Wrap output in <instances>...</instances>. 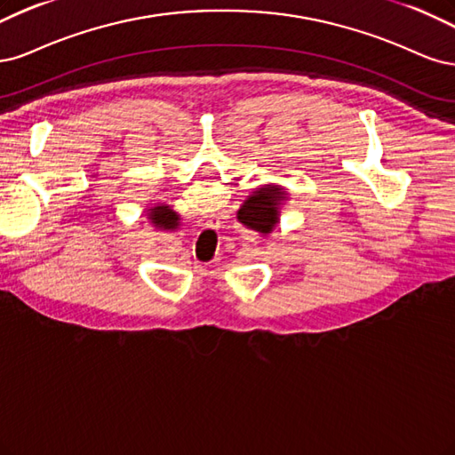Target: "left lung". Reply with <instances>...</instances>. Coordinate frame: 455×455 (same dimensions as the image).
Returning <instances> with one entry per match:
<instances>
[{
  "mask_svg": "<svg viewBox=\"0 0 455 455\" xmlns=\"http://www.w3.org/2000/svg\"><path fill=\"white\" fill-rule=\"evenodd\" d=\"M285 200V190L280 185H262L238 210V221L260 234H270L280 221V204Z\"/></svg>",
  "mask_w": 455,
  "mask_h": 455,
  "instance_id": "1",
  "label": "left lung"
}]
</instances>
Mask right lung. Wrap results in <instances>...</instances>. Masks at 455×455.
I'll use <instances>...</instances> for the list:
<instances>
[{"label":"right lung","instance_id":"obj_1","mask_svg":"<svg viewBox=\"0 0 455 455\" xmlns=\"http://www.w3.org/2000/svg\"><path fill=\"white\" fill-rule=\"evenodd\" d=\"M149 219L156 228L173 230L180 227V215L175 213L168 204H156L155 208L149 210Z\"/></svg>","mask_w":455,"mask_h":455}]
</instances>
